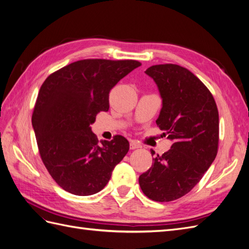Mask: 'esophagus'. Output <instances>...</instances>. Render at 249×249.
<instances>
[{"mask_svg":"<svg viewBox=\"0 0 249 249\" xmlns=\"http://www.w3.org/2000/svg\"><path fill=\"white\" fill-rule=\"evenodd\" d=\"M142 145L140 144V143L136 142V141H131L130 142V148L131 149H136V148H140Z\"/></svg>","mask_w":249,"mask_h":249,"instance_id":"obj_1","label":"esophagus"}]
</instances>
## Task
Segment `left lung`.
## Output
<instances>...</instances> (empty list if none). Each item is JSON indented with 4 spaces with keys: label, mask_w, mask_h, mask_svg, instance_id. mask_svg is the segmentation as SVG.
I'll use <instances>...</instances> for the list:
<instances>
[{
    "label": "left lung",
    "mask_w": 249,
    "mask_h": 249,
    "mask_svg": "<svg viewBox=\"0 0 249 249\" xmlns=\"http://www.w3.org/2000/svg\"><path fill=\"white\" fill-rule=\"evenodd\" d=\"M145 73L162 97L156 124L173 143L168 152L154 158L153 166L139 177V185L149 199L166 202L190 192L215 160L219 115L210 90L185 67L153 65Z\"/></svg>",
    "instance_id": "1"
}]
</instances>
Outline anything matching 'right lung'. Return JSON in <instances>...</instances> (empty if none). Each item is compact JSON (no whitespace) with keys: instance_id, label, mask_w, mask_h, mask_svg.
Masks as SVG:
<instances>
[{"instance_id":"right-lung-1","label":"right lung","mask_w":249,"mask_h":249,"mask_svg":"<svg viewBox=\"0 0 249 249\" xmlns=\"http://www.w3.org/2000/svg\"><path fill=\"white\" fill-rule=\"evenodd\" d=\"M141 65L136 60L85 59L53 72L40 87L32 125L44 166L74 195L100 192L129 152L117 135L101 143L91 131L96 114L109 110V92Z\"/></svg>"}]
</instances>
